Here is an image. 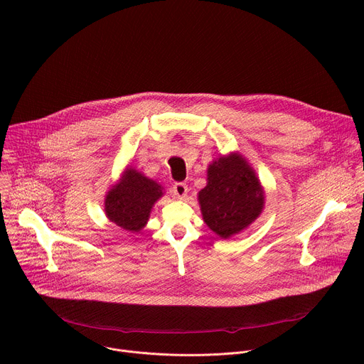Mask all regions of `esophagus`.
<instances>
[{
  "label": "esophagus",
  "instance_id": "34e87169",
  "mask_svg": "<svg viewBox=\"0 0 364 364\" xmlns=\"http://www.w3.org/2000/svg\"><path fill=\"white\" fill-rule=\"evenodd\" d=\"M173 193L178 197V198H184L188 193V187L184 183H176L173 186Z\"/></svg>",
  "mask_w": 364,
  "mask_h": 364
}]
</instances>
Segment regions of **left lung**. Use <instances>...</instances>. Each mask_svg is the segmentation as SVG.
Listing matches in <instances>:
<instances>
[{"mask_svg":"<svg viewBox=\"0 0 364 364\" xmlns=\"http://www.w3.org/2000/svg\"><path fill=\"white\" fill-rule=\"evenodd\" d=\"M197 200L207 228L220 239H230L261 216L265 191L243 155L230 152L207 167V184Z\"/></svg>","mask_w":364,"mask_h":364,"instance_id":"obj_1","label":"left lung"}]
</instances>
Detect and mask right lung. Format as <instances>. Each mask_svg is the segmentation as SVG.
I'll return each mask as SVG.
<instances>
[{"instance_id":"right-lung-1","label":"right lung","mask_w":364,"mask_h":364,"mask_svg":"<svg viewBox=\"0 0 364 364\" xmlns=\"http://www.w3.org/2000/svg\"><path fill=\"white\" fill-rule=\"evenodd\" d=\"M164 193L160 183L128 166L105 196V215L122 230L139 233L149 220L154 204Z\"/></svg>"}]
</instances>
